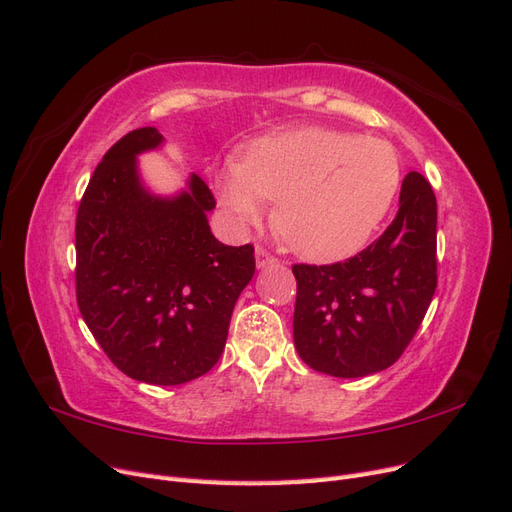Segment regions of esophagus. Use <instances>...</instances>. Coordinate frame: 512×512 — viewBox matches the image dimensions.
Here are the masks:
<instances>
[{"label":"esophagus","instance_id":"obj_1","mask_svg":"<svg viewBox=\"0 0 512 512\" xmlns=\"http://www.w3.org/2000/svg\"><path fill=\"white\" fill-rule=\"evenodd\" d=\"M255 259H257V268H266V266H272V263H276V261H278L270 251L263 249V246H257Z\"/></svg>","mask_w":512,"mask_h":512}]
</instances>
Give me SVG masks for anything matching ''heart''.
Listing matches in <instances>:
<instances>
[{"mask_svg":"<svg viewBox=\"0 0 512 512\" xmlns=\"http://www.w3.org/2000/svg\"><path fill=\"white\" fill-rule=\"evenodd\" d=\"M402 183V161L381 138L300 127L246 144L219 176L225 206L257 221L276 200L274 225L293 253L310 261L355 255L387 217Z\"/></svg>","mask_w":512,"mask_h":512,"instance_id":"heart-1","label":"heart"}]
</instances>
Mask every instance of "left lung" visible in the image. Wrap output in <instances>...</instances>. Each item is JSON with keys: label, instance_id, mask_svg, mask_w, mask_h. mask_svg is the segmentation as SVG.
I'll return each mask as SVG.
<instances>
[{"label": "left lung", "instance_id": "left-lung-1", "mask_svg": "<svg viewBox=\"0 0 512 512\" xmlns=\"http://www.w3.org/2000/svg\"><path fill=\"white\" fill-rule=\"evenodd\" d=\"M293 342L312 370L359 378L381 372L406 351L438 285L436 195L408 172L391 225L355 257L295 263Z\"/></svg>", "mask_w": 512, "mask_h": 512}]
</instances>
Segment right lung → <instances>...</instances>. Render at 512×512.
Wrapping results in <instances>:
<instances>
[{
  "label": "right lung",
  "mask_w": 512,
  "mask_h": 512,
  "mask_svg": "<svg viewBox=\"0 0 512 512\" xmlns=\"http://www.w3.org/2000/svg\"><path fill=\"white\" fill-rule=\"evenodd\" d=\"M163 142L129 131L95 168L76 214V302L110 361L148 385H183L217 364L238 295L255 274L251 244L212 236L204 180L157 197L136 155Z\"/></svg>",
  "instance_id": "1"
}]
</instances>
